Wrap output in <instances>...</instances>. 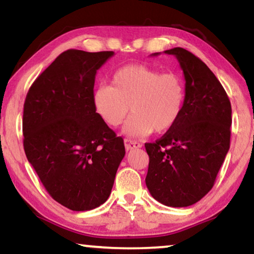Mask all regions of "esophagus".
<instances>
[{
  "label": "esophagus",
  "instance_id": "esophagus-1",
  "mask_svg": "<svg viewBox=\"0 0 254 254\" xmlns=\"http://www.w3.org/2000/svg\"><path fill=\"white\" fill-rule=\"evenodd\" d=\"M142 144L138 143L136 141L130 140V138H125V148L126 150H131V149H136V148H141Z\"/></svg>",
  "mask_w": 254,
  "mask_h": 254
}]
</instances>
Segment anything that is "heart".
Instances as JSON below:
<instances>
[{
  "instance_id": "b5f03b06",
  "label": "heart",
  "mask_w": 254,
  "mask_h": 254,
  "mask_svg": "<svg viewBox=\"0 0 254 254\" xmlns=\"http://www.w3.org/2000/svg\"><path fill=\"white\" fill-rule=\"evenodd\" d=\"M186 86L182 76L162 74L144 64H127L114 72L112 85H100L93 91L96 113L106 125L117 127L134 112L124 133L143 137L152 131L172 129L183 114Z\"/></svg>"
}]
</instances>
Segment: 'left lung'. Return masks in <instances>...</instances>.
<instances>
[{"label":"left lung","instance_id":"obj_1","mask_svg":"<svg viewBox=\"0 0 254 254\" xmlns=\"http://www.w3.org/2000/svg\"><path fill=\"white\" fill-rule=\"evenodd\" d=\"M164 53L175 55L183 69L186 100L176 126L144 144L149 155L145 185L158 202L189 207L213 189L230 148L231 104L220 81L199 58L182 47Z\"/></svg>","mask_w":254,"mask_h":254}]
</instances>
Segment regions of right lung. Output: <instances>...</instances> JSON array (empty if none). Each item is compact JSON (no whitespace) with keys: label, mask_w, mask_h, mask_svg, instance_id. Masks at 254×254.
Here are the masks:
<instances>
[{"label":"right lung","mask_w":254,"mask_h":254,"mask_svg":"<svg viewBox=\"0 0 254 254\" xmlns=\"http://www.w3.org/2000/svg\"><path fill=\"white\" fill-rule=\"evenodd\" d=\"M114 52L61 53L31 85L24 103L27 161L48 194L75 211L109 199L123 161V137L100 119L92 103L97 70Z\"/></svg>","instance_id":"1"}]
</instances>
